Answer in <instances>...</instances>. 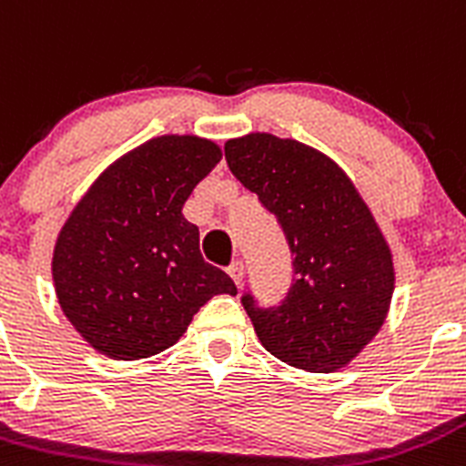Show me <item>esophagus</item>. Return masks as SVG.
Listing matches in <instances>:
<instances>
[{
    "label": "esophagus",
    "mask_w": 466,
    "mask_h": 466,
    "mask_svg": "<svg viewBox=\"0 0 466 466\" xmlns=\"http://www.w3.org/2000/svg\"><path fill=\"white\" fill-rule=\"evenodd\" d=\"M228 273H229V278L237 282V285H241V280H243V262H241V259H234V262L228 267Z\"/></svg>",
    "instance_id": "obj_1"
}]
</instances>
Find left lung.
Returning a JSON list of instances; mask_svg holds the SVG:
<instances>
[{
    "label": "left lung",
    "instance_id": "8db88e82",
    "mask_svg": "<svg viewBox=\"0 0 466 466\" xmlns=\"http://www.w3.org/2000/svg\"><path fill=\"white\" fill-rule=\"evenodd\" d=\"M225 160L273 213L294 259L276 306L241 294L255 333L287 365L342 368L375 338L393 297V259L370 208L333 160L297 140L246 135L225 145Z\"/></svg>",
    "mask_w": 466,
    "mask_h": 466
}]
</instances>
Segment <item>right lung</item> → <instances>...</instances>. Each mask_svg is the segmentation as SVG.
<instances>
[{
    "instance_id": "obj_1",
    "label": "right lung",
    "mask_w": 466,
    "mask_h": 466,
    "mask_svg": "<svg viewBox=\"0 0 466 466\" xmlns=\"http://www.w3.org/2000/svg\"><path fill=\"white\" fill-rule=\"evenodd\" d=\"M220 149L165 135L116 160L91 186L56 238L52 258L64 315L94 350L147 359L184 336L216 294H237L223 268L204 262L199 229L181 216Z\"/></svg>"
}]
</instances>
